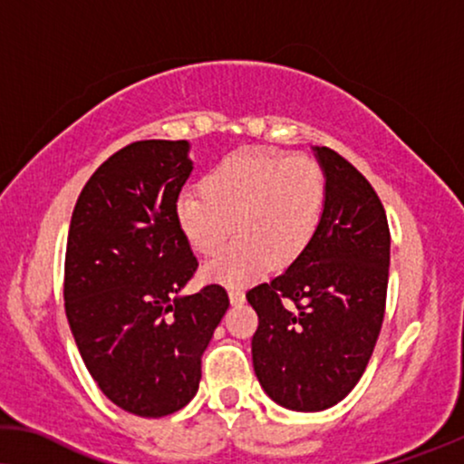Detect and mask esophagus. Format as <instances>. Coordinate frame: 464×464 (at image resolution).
Wrapping results in <instances>:
<instances>
[{
    "label": "esophagus",
    "instance_id": "34e87169",
    "mask_svg": "<svg viewBox=\"0 0 464 464\" xmlns=\"http://www.w3.org/2000/svg\"><path fill=\"white\" fill-rule=\"evenodd\" d=\"M229 298H231L233 304H241V303H244V300H246V295H244V290L231 288V290H229Z\"/></svg>",
    "mask_w": 464,
    "mask_h": 464
}]
</instances>
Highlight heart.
I'll use <instances>...</instances> for the list:
<instances>
[{
  "mask_svg": "<svg viewBox=\"0 0 464 464\" xmlns=\"http://www.w3.org/2000/svg\"><path fill=\"white\" fill-rule=\"evenodd\" d=\"M201 188H185L174 204L176 225L195 252L210 256L237 229L206 277L244 285L266 266H285L309 247L322 220L325 176L309 155H285L247 147L220 160L201 179Z\"/></svg>",
  "mask_w": 464,
  "mask_h": 464,
  "instance_id": "heart-1",
  "label": "heart"
}]
</instances>
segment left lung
Wrapping results in <instances>:
<instances>
[{
  "label": "left lung",
  "mask_w": 464,
  "mask_h": 464,
  "mask_svg": "<svg viewBox=\"0 0 464 464\" xmlns=\"http://www.w3.org/2000/svg\"><path fill=\"white\" fill-rule=\"evenodd\" d=\"M325 174L311 244L271 282L247 290L258 315L252 363L265 393L295 412H322L355 387L381 334L391 233L368 179L315 147Z\"/></svg>",
  "instance_id": "1"
}]
</instances>
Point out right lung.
<instances>
[{"label": "right lung", "instance_id": "add662e5", "mask_svg": "<svg viewBox=\"0 0 464 464\" xmlns=\"http://www.w3.org/2000/svg\"><path fill=\"white\" fill-rule=\"evenodd\" d=\"M187 153V140H139L111 155L77 198L64 254V313L82 360L115 406L145 419L193 400L229 309L218 284L180 296L199 266L174 218Z\"/></svg>", "mask_w": 464, "mask_h": 464}]
</instances>
